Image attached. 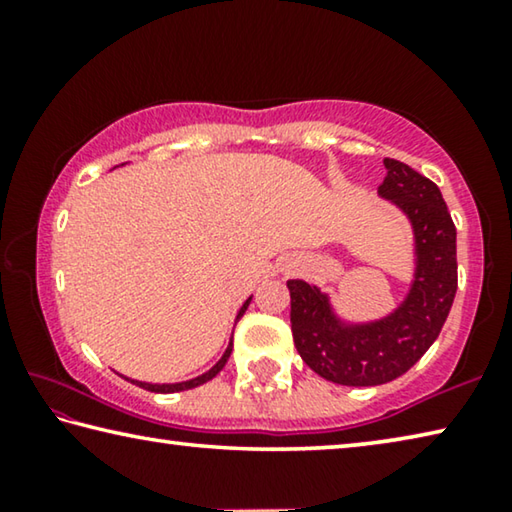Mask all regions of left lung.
<instances>
[{
  "mask_svg": "<svg viewBox=\"0 0 512 512\" xmlns=\"http://www.w3.org/2000/svg\"><path fill=\"white\" fill-rule=\"evenodd\" d=\"M384 167L377 194L413 232V275L400 305L386 316L348 320L316 284L287 282L298 354L341 386H379L404 375L438 339L456 296V228L443 194L409 164L384 158Z\"/></svg>",
  "mask_w": 512,
  "mask_h": 512,
  "instance_id": "left-lung-1",
  "label": "left lung"
}]
</instances>
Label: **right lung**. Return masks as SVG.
Returning <instances> with one entry per match:
<instances>
[{"mask_svg":"<svg viewBox=\"0 0 512 512\" xmlns=\"http://www.w3.org/2000/svg\"><path fill=\"white\" fill-rule=\"evenodd\" d=\"M250 300H253V296H250V298L244 302V305H241L239 314H237V320H239L241 316H244V311L248 309ZM230 352H232V341L228 343V348H225L223 357H221L219 361H216L210 370L203 372V375L194 377V379H187V381H176V384H151V381H140V379H131V377H124V375H121V377L128 379V381H131V384H135V386L146 388V391H151V393H180V391H189V388H196V386H201V384H205V381H210L212 377L219 375V372L223 370L225 363H228V359H230Z\"/></svg>","mask_w":512,"mask_h":512,"instance_id":"1","label":"right lung"}]
</instances>
